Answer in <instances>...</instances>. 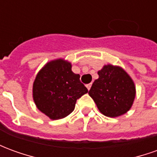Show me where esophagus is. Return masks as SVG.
Segmentation results:
<instances>
[{
    "mask_svg": "<svg viewBox=\"0 0 157 157\" xmlns=\"http://www.w3.org/2000/svg\"><path fill=\"white\" fill-rule=\"evenodd\" d=\"M86 88L88 89V91L91 89V86H92V84L91 83H89V84H87V85H86Z\"/></svg>",
    "mask_w": 157,
    "mask_h": 157,
    "instance_id": "esophagus-1",
    "label": "esophagus"
}]
</instances>
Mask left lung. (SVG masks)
Here are the masks:
<instances>
[{"label":"left lung","mask_w":157,"mask_h":157,"mask_svg":"<svg viewBox=\"0 0 157 157\" xmlns=\"http://www.w3.org/2000/svg\"><path fill=\"white\" fill-rule=\"evenodd\" d=\"M88 94L103 115L115 118L131 109L135 86L131 77L119 66L107 65L98 72Z\"/></svg>","instance_id":"1"}]
</instances>
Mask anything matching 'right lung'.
<instances>
[{
    "label": "right lung",
    "mask_w": 157,
    "mask_h": 157,
    "mask_svg": "<svg viewBox=\"0 0 157 157\" xmlns=\"http://www.w3.org/2000/svg\"><path fill=\"white\" fill-rule=\"evenodd\" d=\"M87 92L80 75L72 71L71 64L63 59L48 62L33 85V98L38 109L55 120L71 113L76 100Z\"/></svg>",
    "instance_id": "1"
}]
</instances>
